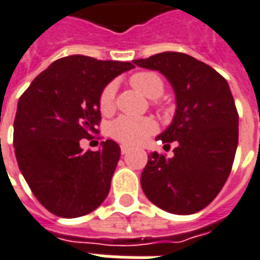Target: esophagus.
Masks as SVG:
<instances>
[{"mask_svg": "<svg viewBox=\"0 0 260 260\" xmlns=\"http://www.w3.org/2000/svg\"><path fill=\"white\" fill-rule=\"evenodd\" d=\"M128 151H130V148H128L127 145H120V152H122V155L128 153Z\"/></svg>", "mask_w": 260, "mask_h": 260, "instance_id": "obj_1", "label": "esophagus"}]
</instances>
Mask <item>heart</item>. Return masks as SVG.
Returning <instances> with one entry per match:
<instances>
[{
    "mask_svg": "<svg viewBox=\"0 0 260 260\" xmlns=\"http://www.w3.org/2000/svg\"><path fill=\"white\" fill-rule=\"evenodd\" d=\"M130 85L144 94L148 99H157L165 91V83L163 79L156 72H137L128 79ZM114 87L108 85L100 95V109L103 114H109L114 109ZM157 104V103H155ZM160 109L166 111V107L159 105ZM156 122L151 118H130V116H120L116 120L111 123L109 133L111 136L128 145H136L144 141L146 137L152 136L156 132Z\"/></svg>",
    "mask_w": 260,
    "mask_h": 260,
    "instance_id": "obj_1",
    "label": "heart"
}]
</instances>
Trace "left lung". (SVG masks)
I'll use <instances>...</instances> for the list:
<instances>
[{
  "label": "left lung",
  "instance_id": "left-lung-1",
  "mask_svg": "<svg viewBox=\"0 0 260 260\" xmlns=\"http://www.w3.org/2000/svg\"><path fill=\"white\" fill-rule=\"evenodd\" d=\"M156 70L171 83L177 109L156 137L174 156L153 152L141 174L145 196L171 214L189 215L206 208L223 188L239 144V114L226 79L210 66L178 52L134 60Z\"/></svg>",
  "mask_w": 260,
  "mask_h": 260
}]
</instances>
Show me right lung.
<instances>
[{
  "label": "right lung",
  "mask_w": 260,
  "mask_h": 260,
  "mask_svg": "<svg viewBox=\"0 0 260 260\" xmlns=\"http://www.w3.org/2000/svg\"><path fill=\"white\" fill-rule=\"evenodd\" d=\"M127 61L72 54L31 82L17 103L13 146L17 165L38 202L61 218L94 211L108 196L120 148L112 140L86 151L82 138L99 134L100 95Z\"/></svg>",
  "instance_id": "add662e5"
}]
</instances>
